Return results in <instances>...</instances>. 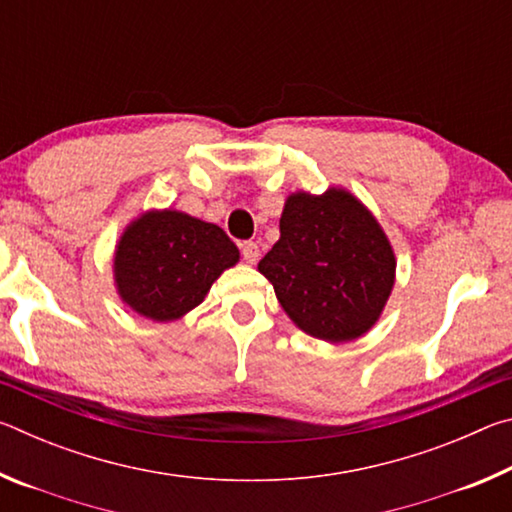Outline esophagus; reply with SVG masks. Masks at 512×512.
<instances>
[{"mask_svg": "<svg viewBox=\"0 0 512 512\" xmlns=\"http://www.w3.org/2000/svg\"><path fill=\"white\" fill-rule=\"evenodd\" d=\"M241 257H244L248 264H255L257 262L259 246L255 244V241H244V244H241Z\"/></svg>", "mask_w": 512, "mask_h": 512, "instance_id": "34e87169", "label": "esophagus"}]
</instances>
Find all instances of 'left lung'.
Returning <instances> with one entry per match:
<instances>
[{
    "instance_id": "obj_1",
    "label": "left lung",
    "mask_w": 512,
    "mask_h": 512,
    "mask_svg": "<svg viewBox=\"0 0 512 512\" xmlns=\"http://www.w3.org/2000/svg\"><path fill=\"white\" fill-rule=\"evenodd\" d=\"M257 268L293 323L329 343L366 334L395 282V255L381 225L336 187L287 198L280 239Z\"/></svg>"
}]
</instances>
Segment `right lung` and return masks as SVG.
Listing matches in <instances>:
<instances>
[{"label": "right lung", "instance_id": "1", "mask_svg": "<svg viewBox=\"0 0 512 512\" xmlns=\"http://www.w3.org/2000/svg\"><path fill=\"white\" fill-rule=\"evenodd\" d=\"M239 262V250L214 223L164 210L128 225L115 253L121 300L158 323L198 307L212 282Z\"/></svg>", "mask_w": 512, "mask_h": 512}]
</instances>
